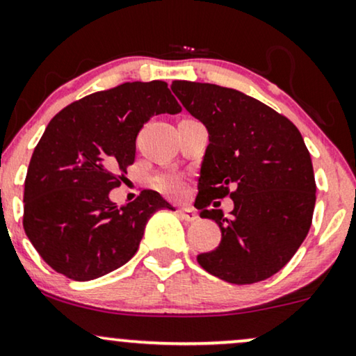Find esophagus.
I'll list each match as a JSON object with an SVG mask.
<instances>
[{
	"label": "esophagus",
	"mask_w": 356,
	"mask_h": 356,
	"mask_svg": "<svg viewBox=\"0 0 356 356\" xmlns=\"http://www.w3.org/2000/svg\"><path fill=\"white\" fill-rule=\"evenodd\" d=\"M177 213H179V217H181L182 220H186V222H195V220L199 218V215H197L192 209H179Z\"/></svg>",
	"instance_id": "obj_1"
}]
</instances>
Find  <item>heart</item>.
I'll return each instance as SVG.
<instances>
[{"label":"heart","mask_w":356,"mask_h":356,"mask_svg":"<svg viewBox=\"0 0 356 356\" xmlns=\"http://www.w3.org/2000/svg\"><path fill=\"white\" fill-rule=\"evenodd\" d=\"M156 186L161 188V191L170 193V195H179V193L184 192V179L182 175L179 174H161L156 177Z\"/></svg>","instance_id":"obj_1"}]
</instances>
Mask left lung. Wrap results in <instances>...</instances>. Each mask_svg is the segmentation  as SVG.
<instances>
[{"label": "left lung", "instance_id": "obj_1", "mask_svg": "<svg viewBox=\"0 0 356 356\" xmlns=\"http://www.w3.org/2000/svg\"><path fill=\"white\" fill-rule=\"evenodd\" d=\"M170 88L209 131L195 204L202 218L217 222L222 241L197 261L232 284L271 277L302 245L316 207L312 161L299 129L238 90L186 80ZM227 195L236 205L230 219L208 209Z\"/></svg>", "mask_w": 356, "mask_h": 356}]
</instances>
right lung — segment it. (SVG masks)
Returning a JSON list of instances; mask_svg holds the SVG:
<instances>
[{
    "label": "right lung",
    "mask_w": 356,
    "mask_h": 356,
    "mask_svg": "<svg viewBox=\"0 0 356 356\" xmlns=\"http://www.w3.org/2000/svg\"><path fill=\"white\" fill-rule=\"evenodd\" d=\"M181 110L168 83L152 80L92 93L51 120L26 175L22 227L54 271L74 281L115 271L138 251L151 215L172 210L154 191L123 207L110 191L134 163L146 121Z\"/></svg>",
    "instance_id": "obj_1"
}]
</instances>
